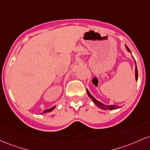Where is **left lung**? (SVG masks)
<instances>
[{
  "label": "left lung",
  "mask_w": 150,
  "mask_h": 150,
  "mask_svg": "<svg viewBox=\"0 0 150 150\" xmlns=\"http://www.w3.org/2000/svg\"><path fill=\"white\" fill-rule=\"evenodd\" d=\"M126 49H127V50H128V51H130V50L129 49V48L128 47V46H126ZM135 79H136V80H137V79H138V74H137V65H135ZM87 94H88L89 97H90L91 99H92L93 101H94V104L97 105L98 107L101 108V109H105V110H108V109H109V110H114V109H116V108H120L119 106H116V105H111V106H106V105L101 104V102H99V101H98L97 100H96V99H94V98L92 97V94H91L90 93H89V92L88 90H87Z\"/></svg>",
  "instance_id": "left-lung-1"
}]
</instances>
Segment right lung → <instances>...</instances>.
<instances>
[{"mask_svg":"<svg viewBox=\"0 0 150 150\" xmlns=\"http://www.w3.org/2000/svg\"><path fill=\"white\" fill-rule=\"evenodd\" d=\"M56 107V106H53L52 108H49V109H48V110H45V111H44V112H43L42 113H47V112H51V111H53V109H54V108Z\"/></svg>","mask_w":150,"mask_h":150,"instance_id":"add662e5","label":"right lung"}]
</instances>
